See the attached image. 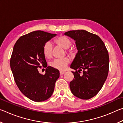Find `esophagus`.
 Here are the masks:
<instances>
[{
    "mask_svg": "<svg viewBox=\"0 0 123 123\" xmlns=\"http://www.w3.org/2000/svg\"><path fill=\"white\" fill-rule=\"evenodd\" d=\"M60 73L61 75H63L64 74L66 73V72H63V71H60Z\"/></svg>",
    "mask_w": 123,
    "mask_h": 123,
    "instance_id": "1",
    "label": "esophagus"
}]
</instances>
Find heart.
Segmentation results:
<instances>
[{
  "label": "heart",
  "instance_id": "heart-1",
  "mask_svg": "<svg viewBox=\"0 0 123 123\" xmlns=\"http://www.w3.org/2000/svg\"><path fill=\"white\" fill-rule=\"evenodd\" d=\"M54 43L57 46L62 48L63 49H67L68 54L72 56H74L75 55L76 49L74 47H69L72 44V41L70 38L63 35H60L54 39ZM43 53L44 56L49 59L53 54V45L50 42H47L44 45L43 48ZM70 62L69 57H65L63 59L55 60L52 62L51 66L55 69L60 70H64L66 69L67 66Z\"/></svg>",
  "mask_w": 123,
  "mask_h": 123
}]
</instances>
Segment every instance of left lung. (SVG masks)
Wrapping results in <instances>:
<instances>
[{
  "label": "left lung",
  "mask_w": 123,
  "mask_h": 123,
  "mask_svg": "<svg viewBox=\"0 0 123 123\" xmlns=\"http://www.w3.org/2000/svg\"><path fill=\"white\" fill-rule=\"evenodd\" d=\"M64 35L75 41L78 50L70 65L75 70L72 72L74 76L69 84L70 90L79 98L91 99L98 94L107 79L109 69L107 50L98 35L86 30L69 31Z\"/></svg>",
  "instance_id": "left-lung-1"
}]
</instances>
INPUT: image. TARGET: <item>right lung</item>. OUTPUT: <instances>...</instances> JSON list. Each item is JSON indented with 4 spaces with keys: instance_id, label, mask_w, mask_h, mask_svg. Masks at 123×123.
Wrapping results in <instances>:
<instances>
[{
    "instance_id": "add662e5",
    "label": "right lung",
    "mask_w": 123,
    "mask_h": 123,
    "mask_svg": "<svg viewBox=\"0 0 123 123\" xmlns=\"http://www.w3.org/2000/svg\"><path fill=\"white\" fill-rule=\"evenodd\" d=\"M56 34L38 30L23 35L14 44L10 67L17 86L29 99L36 102L46 100L53 94L60 76L57 69L47 67L43 53L44 45ZM47 67L46 74L39 73L38 68Z\"/></svg>"
}]
</instances>
